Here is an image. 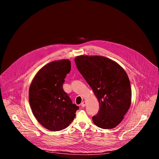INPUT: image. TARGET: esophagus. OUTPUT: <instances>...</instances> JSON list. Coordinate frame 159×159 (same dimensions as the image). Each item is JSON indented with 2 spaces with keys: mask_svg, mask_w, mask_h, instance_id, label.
I'll return each mask as SVG.
<instances>
[{
  "mask_svg": "<svg viewBox=\"0 0 159 159\" xmlns=\"http://www.w3.org/2000/svg\"><path fill=\"white\" fill-rule=\"evenodd\" d=\"M86 105V102L85 101H83L82 103H81V106L82 107H85Z\"/></svg>",
  "mask_w": 159,
  "mask_h": 159,
  "instance_id": "1",
  "label": "esophagus"
}]
</instances>
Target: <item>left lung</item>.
<instances>
[{
	"label": "left lung",
	"instance_id": "left-lung-1",
	"mask_svg": "<svg viewBox=\"0 0 159 159\" xmlns=\"http://www.w3.org/2000/svg\"><path fill=\"white\" fill-rule=\"evenodd\" d=\"M75 62L99 103L93 123L103 129L115 128L123 120L131 102L126 72L117 62L102 56L79 55Z\"/></svg>",
	"mask_w": 159,
	"mask_h": 159
}]
</instances>
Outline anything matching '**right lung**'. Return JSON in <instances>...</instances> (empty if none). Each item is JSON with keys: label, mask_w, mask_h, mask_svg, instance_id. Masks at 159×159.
<instances>
[{"label": "right lung", "mask_w": 159, "mask_h": 159, "mask_svg": "<svg viewBox=\"0 0 159 159\" xmlns=\"http://www.w3.org/2000/svg\"><path fill=\"white\" fill-rule=\"evenodd\" d=\"M71 70L68 59L55 60L43 66L34 77L29 89V102L37 121L50 131L69 126L79 107L64 91L63 84Z\"/></svg>", "instance_id": "right-lung-1"}]
</instances>
